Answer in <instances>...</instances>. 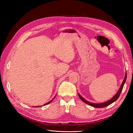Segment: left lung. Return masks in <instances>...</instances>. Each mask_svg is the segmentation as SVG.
Wrapping results in <instances>:
<instances>
[{
    "label": "left lung",
    "instance_id": "obj_1",
    "mask_svg": "<svg viewBox=\"0 0 133 133\" xmlns=\"http://www.w3.org/2000/svg\"><path fill=\"white\" fill-rule=\"evenodd\" d=\"M126 79H127V73H125V77H124V80H123V83H122V84H121V86H120V88L119 89L118 91H117V94L113 97L110 99V100H109V101H107V102H105L103 103H97V104H96V103H93L89 102H88V101L85 100V99L83 98V97H82L79 94H78V96H79L80 98L83 101V102H84L85 103H86V104H89L90 105H91V106H92V107H96V108H103V107H106V106H108V105H109L110 104H111V103L114 102H115V101H116L118 98L119 96H120V95L121 92V91H122V90H123V87H124V83H125V81H126Z\"/></svg>",
    "mask_w": 133,
    "mask_h": 133
}]
</instances>
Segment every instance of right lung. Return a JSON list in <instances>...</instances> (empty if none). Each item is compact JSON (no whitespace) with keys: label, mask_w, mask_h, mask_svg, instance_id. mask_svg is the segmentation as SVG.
<instances>
[{"label":"right lung","mask_w":133,"mask_h":133,"mask_svg":"<svg viewBox=\"0 0 133 133\" xmlns=\"http://www.w3.org/2000/svg\"><path fill=\"white\" fill-rule=\"evenodd\" d=\"M55 97H54L53 98V99H52V100H51V101H50V102H49L48 103H46V104H44V105H46V104H49V103H50L51 102H52V101L54 100V99H55ZM37 107H39V106H37Z\"/></svg>","instance_id":"1"}]
</instances>
